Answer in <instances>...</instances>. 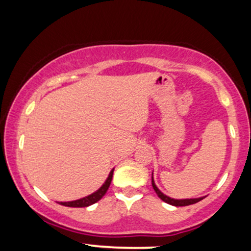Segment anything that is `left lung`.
I'll list each match as a JSON object with an SVG mask.
<instances>
[{
  "label": "left lung",
  "instance_id": "obj_1",
  "mask_svg": "<svg viewBox=\"0 0 251 251\" xmlns=\"http://www.w3.org/2000/svg\"><path fill=\"white\" fill-rule=\"evenodd\" d=\"M152 186H153L155 194L158 195V197L160 198L163 201H165V203L168 204H171V205L174 206H186V205H191V204H195L197 203V201H200L203 200L204 197H200V198H188V200H175V198H171L169 197V196L164 195L162 191H160L159 189L157 188V185L154 184V180H153V174H152Z\"/></svg>",
  "mask_w": 251,
  "mask_h": 251
}]
</instances>
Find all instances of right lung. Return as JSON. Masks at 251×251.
Listing matches in <instances>:
<instances>
[{
	"label": "right lung",
	"instance_id": "obj_1",
	"mask_svg": "<svg viewBox=\"0 0 251 251\" xmlns=\"http://www.w3.org/2000/svg\"><path fill=\"white\" fill-rule=\"evenodd\" d=\"M113 171H114V169L109 172L107 179H106L105 183L102 184L101 188H100L99 190H97V191L93 192L92 195H88V196H86V197L80 198V200H76V201H60V204H61V205H65V206H70V208H86V206H89V205H92V204L97 203V201L101 200L103 196H105L106 192H107L109 185H111L112 177H113Z\"/></svg>",
	"mask_w": 251,
	"mask_h": 251
}]
</instances>
